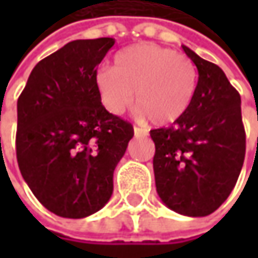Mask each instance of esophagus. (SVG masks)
Here are the masks:
<instances>
[{"label": "esophagus", "instance_id": "esophagus-1", "mask_svg": "<svg viewBox=\"0 0 258 258\" xmlns=\"http://www.w3.org/2000/svg\"><path fill=\"white\" fill-rule=\"evenodd\" d=\"M134 134L135 136H138V138H144V136H148V132L142 129V127H138V126H135L134 127Z\"/></svg>", "mask_w": 258, "mask_h": 258}]
</instances>
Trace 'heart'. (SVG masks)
<instances>
[{
	"label": "heart",
	"instance_id": "heart-1",
	"mask_svg": "<svg viewBox=\"0 0 258 258\" xmlns=\"http://www.w3.org/2000/svg\"><path fill=\"white\" fill-rule=\"evenodd\" d=\"M198 73L186 55L152 43L132 45L114 57V67L94 73L100 103L120 114L135 102L139 113L164 126L181 119L192 103Z\"/></svg>",
	"mask_w": 258,
	"mask_h": 258
}]
</instances>
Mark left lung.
Masks as SVG:
<instances>
[{"mask_svg":"<svg viewBox=\"0 0 258 258\" xmlns=\"http://www.w3.org/2000/svg\"><path fill=\"white\" fill-rule=\"evenodd\" d=\"M198 70L192 103L169 127L151 131L156 192L175 213L205 217L228 198L241 172V97L217 64L182 45Z\"/></svg>","mask_w":258,"mask_h":258,"instance_id":"obj_1","label":"left lung"}]
</instances>
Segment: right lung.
<instances>
[{
	"label": "right lung",
	"mask_w": 258,
	"mask_h": 258,
	"mask_svg": "<svg viewBox=\"0 0 258 258\" xmlns=\"http://www.w3.org/2000/svg\"><path fill=\"white\" fill-rule=\"evenodd\" d=\"M114 38L75 40L37 63L17 102V161L35 198L63 218L102 210L113 172L134 138L94 87Z\"/></svg>",
	"instance_id": "right-lung-1"
}]
</instances>
